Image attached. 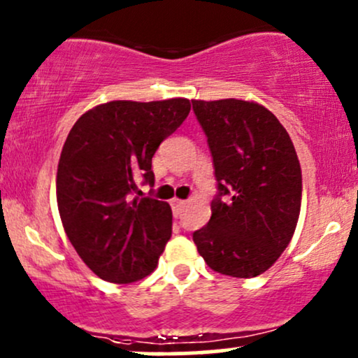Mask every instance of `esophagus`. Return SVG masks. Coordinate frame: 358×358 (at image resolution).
<instances>
[{"label": "esophagus", "instance_id": "obj_1", "mask_svg": "<svg viewBox=\"0 0 358 358\" xmlns=\"http://www.w3.org/2000/svg\"><path fill=\"white\" fill-rule=\"evenodd\" d=\"M183 207H185V200H180V199L171 200V209H173V215H175V217H178V215L182 214Z\"/></svg>", "mask_w": 358, "mask_h": 358}]
</instances>
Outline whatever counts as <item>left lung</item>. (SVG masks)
<instances>
[{"label": "left lung", "instance_id": "obj_1", "mask_svg": "<svg viewBox=\"0 0 358 358\" xmlns=\"http://www.w3.org/2000/svg\"><path fill=\"white\" fill-rule=\"evenodd\" d=\"M207 137L217 192L194 243L215 272L257 277L287 248L301 210L302 176L292 141L253 101L192 100Z\"/></svg>", "mask_w": 358, "mask_h": 358}]
</instances>
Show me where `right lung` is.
I'll return each instance as SVG.
<instances>
[{
  "instance_id": "obj_1",
  "label": "right lung",
  "mask_w": 358,
  "mask_h": 358,
  "mask_svg": "<svg viewBox=\"0 0 358 358\" xmlns=\"http://www.w3.org/2000/svg\"><path fill=\"white\" fill-rule=\"evenodd\" d=\"M190 113V101L117 100L83 113L57 166V207L71 245L92 272L113 284L144 278L171 238V207L155 197L152 156ZM152 190V188H151Z\"/></svg>"
}]
</instances>
